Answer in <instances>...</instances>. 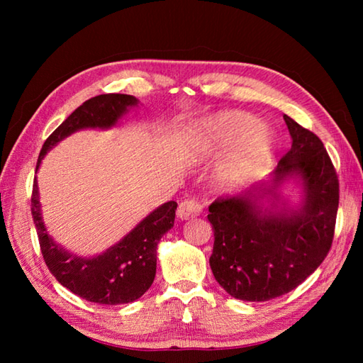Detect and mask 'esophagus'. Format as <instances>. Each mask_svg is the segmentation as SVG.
I'll list each match as a JSON object with an SVG mask.
<instances>
[{
	"label": "esophagus",
	"mask_w": 363,
	"mask_h": 363,
	"mask_svg": "<svg viewBox=\"0 0 363 363\" xmlns=\"http://www.w3.org/2000/svg\"><path fill=\"white\" fill-rule=\"evenodd\" d=\"M203 206L199 204L195 199H187V201H182L177 207V217L181 220H190L195 218L198 215H201Z\"/></svg>",
	"instance_id": "obj_1"
}]
</instances>
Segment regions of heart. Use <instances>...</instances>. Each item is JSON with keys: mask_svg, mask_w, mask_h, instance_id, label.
Returning <instances> with one entry per match:
<instances>
[{"mask_svg": "<svg viewBox=\"0 0 363 363\" xmlns=\"http://www.w3.org/2000/svg\"><path fill=\"white\" fill-rule=\"evenodd\" d=\"M273 133L254 115L243 111H221L190 123L181 138V157L199 164L220 157L215 182L230 191L243 187L256 174L273 150Z\"/></svg>", "mask_w": 363, "mask_h": 363, "instance_id": "obj_1", "label": "heart"}]
</instances>
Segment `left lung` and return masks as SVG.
Listing matches in <instances>:
<instances>
[{
  "label": "left lung",
  "instance_id": "8db88e82",
  "mask_svg": "<svg viewBox=\"0 0 363 363\" xmlns=\"http://www.w3.org/2000/svg\"><path fill=\"white\" fill-rule=\"evenodd\" d=\"M291 148L267 179L209 206L215 279L230 296L269 301L296 289L334 238L338 179L325 145L284 115ZM290 183L294 198L283 195Z\"/></svg>",
  "mask_w": 363,
  "mask_h": 363
}]
</instances>
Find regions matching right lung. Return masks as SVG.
Wrapping results in <instances>:
<instances>
[{
    "mask_svg": "<svg viewBox=\"0 0 363 363\" xmlns=\"http://www.w3.org/2000/svg\"><path fill=\"white\" fill-rule=\"evenodd\" d=\"M140 101L133 95H98L82 103L54 133L46 138L37 160L35 172L54 146L82 129H112L134 111ZM33 218L45 264L56 279L74 295L96 304L134 303L151 287L156 276L157 245L174 225L177 204L168 201L151 211L123 235L117 243L94 256L68 251L50 235L45 226L37 177L34 179Z\"/></svg>",
    "mask_w": 363,
    "mask_h": 363,
    "instance_id": "1",
    "label": "right lung"
}]
</instances>
